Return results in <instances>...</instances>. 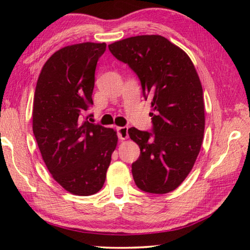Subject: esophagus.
I'll return each mask as SVG.
<instances>
[{
  "instance_id": "1",
  "label": "esophagus",
  "mask_w": 250,
  "mask_h": 250,
  "mask_svg": "<svg viewBox=\"0 0 250 250\" xmlns=\"http://www.w3.org/2000/svg\"><path fill=\"white\" fill-rule=\"evenodd\" d=\"M117 135L120 140H125L128 138V126H119V128L116 129Z\"/></svg>"
}]
</instances>
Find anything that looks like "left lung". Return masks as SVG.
<instances>
[{
    "instance_id": "8db88e82",
    "label": "left lung",
    "mask_w": 250,
    "mask_h": 250,
    "mask_svg": "<svg viewBox=\"0 0 250 250\" xmlns=\"http://www.w3.org/2000/svg\"><path fill=\"white\" fill-rule=\"evenodd\" d=\"M108 47L138 76L145 99L152 97L151 132L128 130L140 147L132 163L134 183L146 193L174 191L191 172L204 135V100L195 67L185 52L160 35L129 37Z\"/></svg>"
}]
</instances>
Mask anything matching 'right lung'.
<instances>
[{"label":"right lung","instance_id":"1","mask_svg":"<svg viewBox=\"0 0 250 250\" xmlns=\"http://www.w3.org/2000/svg\"><path fill=\"white\" fill-rule=\"evenodd\" d=\"M105 44L67 46L49 57L37 80L33 132L54 180L75 195L100 191L117 146V133L91 124L97 62Z\"/></svg>","mask_w":250,"mask_h":250}]
</instances>
